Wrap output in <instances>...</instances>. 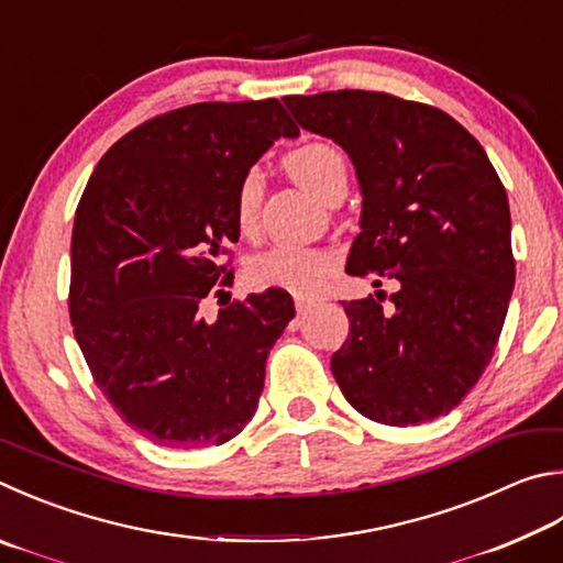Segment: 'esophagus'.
I'll list each match as a JSON object with an SVG mask.
<instances>
[{
  "label": "esophagus",
  "mask_w": 563,
  "mask_h": 563,
  "mask_svg": "<svg viewBox=\"0 0 563 563\" xmlns=\"http://www.w3.org/2000/svg\"><path fill=\"white\" fill-rule=\"evenodd\" d=\"M314 300H310V298H295V308H298V312L300 314H308L312 308H314Z\"/></svg>",
  "instance_id": "esophagus-1"
}]
</instances>
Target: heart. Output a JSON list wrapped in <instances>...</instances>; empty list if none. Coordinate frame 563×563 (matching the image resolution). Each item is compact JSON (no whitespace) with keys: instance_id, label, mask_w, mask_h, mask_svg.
Instances as JSON below:
<instances>
[{"instance_id":"1","label":"heart","mask_w":563,"mask_h":563,"mask_svg":"<svg viewBox=\"0 0 563 563\" xmlns=\"http://www.w3.org/2000/svg\"><path fill=\"white\" fill-rule=\"evenodd\" d=\"M288 169L295 181L327 201L336 187H346V165L340 150L327 142H308L288 155ZM261 177L251 169L241 179L236 191V227L243 236H251L258 223L261 209ZM334 268V255L317 249L273 246L253 255L246 265V280L251 288H283L298 295H312L320 290L327 275Z\"/></svg>"}]
</instances>
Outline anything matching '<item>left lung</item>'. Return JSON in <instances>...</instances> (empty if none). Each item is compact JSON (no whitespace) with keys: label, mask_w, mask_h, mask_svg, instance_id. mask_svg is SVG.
Instances as JSON below:
<instances>
[{"label":"left lung","mask_w":563,"mask_h":563,"mask_svg":"<svg viewBox=\"0 0 563 563\" xmlns=\"http://www.w3.org/2000/svg\"><path fill=\"white\" fill-rule=\"evenodd\" d=\"M300 128L332 137L362 187L346 273L398 280L342 302L350 336L332 374L356 411L386 426L443 416L473 391L515 288L507 191L485 150L448 112L376 90L283 98Z\"/></svg>","instance_id":"obj_1"}]
</instances>
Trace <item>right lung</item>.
Returning a JSON list of instances; mask_svg holds the SVG:
<instances>
[{"mask_svg":"<svg viewBox=\"0 0 563 563\" xmlns=\"http://www.w3.org/2000/svg\"><path fill=\"white\" fill-rule=\"evenodd\" d=\"M298 135L275 98L177 108L120 137L86 184L70 324L100 391L152 443L221 445L258 408L292 298L268 288L213 322L199 302L233 283L223 258L241 233V179L275 140Z\"/></svg>","mask_w":563,"mask_h":563,"instance_id":"1","label":"right lung"}]
</instances>
